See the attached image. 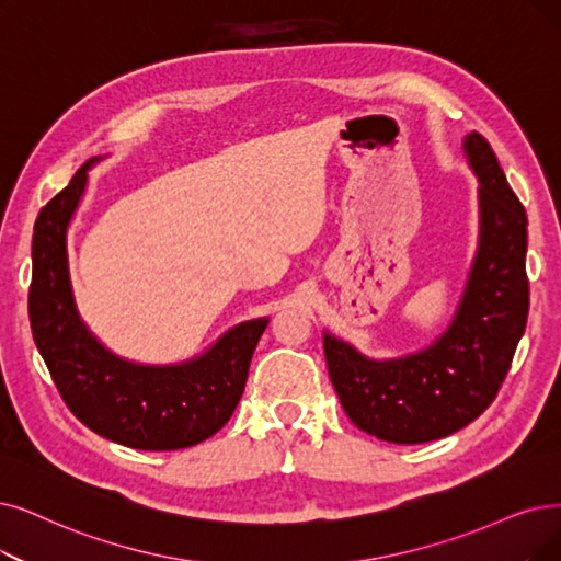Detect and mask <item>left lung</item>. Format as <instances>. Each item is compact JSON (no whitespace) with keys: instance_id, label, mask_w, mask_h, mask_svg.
I'll list each match as a JSON object with an SVG mask.
<instances>
[{"instance_id":"8db88e82","label":"left lung","mask_w":561,"mask_h":561,"mask_svg":"<svg viewBox=\"0 0 561 561\" xmlns=\"http://www.w3.org/2000/svg\"><path fill=\"white\" fill-rule=\"evenodd\" d=\"M479 179V243L454 318L437 339L396 358H373L322 333L331 385L358 431L423 444L481 416L511 368L529 310L527 214L495 151L477 130L462 140Z\"/></svg>"}]
</instances>
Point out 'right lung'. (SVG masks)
Returning <instances> with one entry per match:
<instances>
[{"mask_svg":"<svg viewBox=\"0 0 561 561\" xmlns=\"http://www.w3.org/2000/svg\"><path fill=\"white\" fill-rule=\"evenodd\" d=\"M99 161L101 156L89 159L36 218L34 343L64 402L89 431L130 449H186L230 421L268 318L228 329L203 354L179 364H138L107 350L80 316L69 268V228Z\"/></svg>","mask_w":561,"mask_h":561,"instance_id":"right-lung-1","label":"right lung"}]
</instances>
